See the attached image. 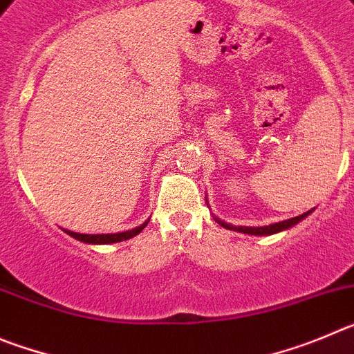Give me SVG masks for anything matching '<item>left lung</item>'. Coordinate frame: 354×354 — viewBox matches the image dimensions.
Wrapping results in <instances>:
<instances>
[{
	"mask_svg": "<svg viewBox=\"0 0 354 354\" xmlns=\"http://www.w3.org/2000/svg\"><path fill=\"white\" fill-rule=\"evenodd\" d=\"M208 205V203H206ZM310 212L307 213H301V215L298 216H292V218H288V221H282V222H277V224H270V225H263V227H247V225H232V224H227V222L221 221V218H216L215 221L216 224H221L222 227L225 229H231V231H238V232H243V234H254V236H270V234H275V232H280V231H286V229L292 227V225H296L300 221H304L305 216L310 215Z\"/></svg>",
	"mask_w": 354,
	"mask_h": 354,
	"instance_id": "1",
	"label": "left lung"
}]
</instances>
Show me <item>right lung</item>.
<instances>
[{
	"instance_id": "add662e5",
	"label": "right lung",
	"mask_w": 354,
	"mask_h": 354,
	"mask_svg": "<svg viewBox=\"0 0 354 354\" xmlns=\"http://www.w3.org/2000/svg\"><path fill=\"white\" fill-rule=\"evenodd\" d=\"M149 221H146L145 224H141L139 227L130 229V231H123V232H114V234H81V232H74L68 231V229H63V231L68 234V236L75 238L79 241H84V243H91V245H107V243H118V241H125L133 238L136 234L142 231V229L148 225Z\"/></svg>"
}]
</instances>
